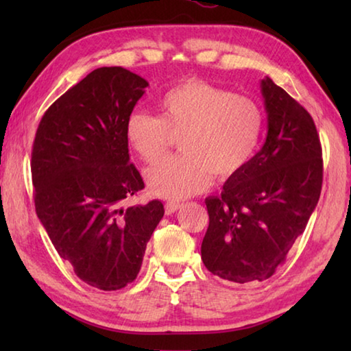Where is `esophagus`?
<instances>
[{"instance_id":"obj_1","label":"esophagus","mask_w":351,"mask_h":351,"mask_svg":"<svg viewBox=\"0 0 351 351\" xmlns=\"http://www.w3.org/2000/svg\"><path fill=\"white\" fill-rule=\"evenodd\" d=\"M180 207H181L180 203L169 201V203H165V213H167V215H171V213H175L178 209H180Z\"/></svg>"}]
</instances>
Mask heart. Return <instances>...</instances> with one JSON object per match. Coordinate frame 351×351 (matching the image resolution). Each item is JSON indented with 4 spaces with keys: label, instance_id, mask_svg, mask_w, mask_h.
<instances>
[{
    "label": "heart",
    "instance_id": "1",
    "mask_svg": "<svg viewBox=\"0 0 351 351\" xmlns=\"http://www.w3.org/2000/svg\"><path fill=\"white\" fill-rule=\"evenodd\" d=\"M161 114L130 112L125 138L141 159L152 162L165 152L170 136H180L182 153L164 158L145 171L152 192L184 199L209 187L212 176L230 180L257 152L265 117L254 99L203 80H187L164 94Z\"/></svg>",
    "mask_w": 351,
    "mask_h": 351
}]
</instances>
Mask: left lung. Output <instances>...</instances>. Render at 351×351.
<instances>
[{"mask_svg": "<svg viewBox=\"0 0 351 351\" xmlns=\"http://www.w3.org/2000/svg\"><path fill=\"white\" fill-rule=\"evenodd\" d=\"M268 134L246 169L206 198L201 258L234 283L266 280L304 234L322 190V147L313 117L269 77L261 80Z\"/></svg>", "mask_w": 351, "mask_h": 351, "instance_id": "obj_1", "label": "left lung"}]
</instances>
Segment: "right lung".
<instances>
[{"instance_id":"add662e5","label":"right lung","mask_w":351,"mask_h":351,"mask_svg":"<svg viewBox=\"0 0 351 351\" xmlns=\"http://www.w3.org/2000/svg\"><path fill=\"white\" fill-rule=\"evenodd\" d=\"M148 82L121 66L94 69L41 117L32 147L35 210L52 245L90 287L116 291L139 274L161 201L122 207L144 189L125 122Z\"/></svg>"}]
</instances>
